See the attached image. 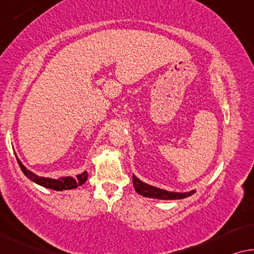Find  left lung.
Segmentation results:
<instances>
[{"mask_svg": "<svg viewBox=\"0 0 254 254\" xmlns=\"http://www.w3.org/2000/svg\"><path fill=\"white\" fill-rule=\"evenodd\" d=\"M133 180V187L137 193L147 198H154V199H161V200H175V199H183L187 197H190L193 193H195V190H192L190 192H184V193H180V192H169L167 190H162V189L152 187V185L146 184L141 182L139 178L132 176Z\"/></svg>", "mask_w": 254, "mask_h": 254, "instance_id": "8db88e82", "label": "left lung"}]
</instances>
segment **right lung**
Returning a JSON list of instances; mask_svg holds the SVG:
<instances>
[{"mask_svg": "<svg viewBox=\"0 0 254 254\" xmlns=\"http://www.w3.org/2000/svg\"><path fill=\"white\" fill-rule=\"evenodd\" d=\"M16 155L17 161H18V164L20 167L21 171H23L25 176H26L28 180H31L34 183H37L41 187L47 188V189H52V190H56V191H63V190H71V189H76L80 185H83L85 182L87 181V171H84L80 175H77L76 177H71V176H66V177H61L59 180H54V178H49V177H40L38 175H35L34 173H32L28 169H26V167L24 166L23 163L20 162V160L18 159V156Z\"/></svg>", "mask_w": 254, "mask_h": 254, "instance_id": "add662e5", "label": "right lung"}]
</instances>
